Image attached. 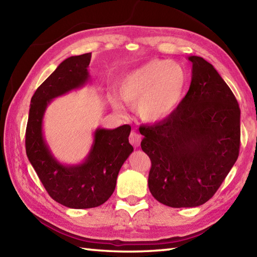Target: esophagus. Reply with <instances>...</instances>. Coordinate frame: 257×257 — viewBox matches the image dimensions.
<instances>
[{
    "instance_id": "obj_1",
    "label": "esophagus",
    "mask_w": 257,
    "mask_h": 257,
    "mask_svg": "<svg viewBox=\"0 0 257 257\" xmlns=\"http://www.w3.org/2000/svg\"><path fill=\"white\" fill-rule=\"evenodd\" d=\"M129 143L134 147H139L141 143V136L138 133L133 132L129 136Z\"/></svg>"
}]
</instances>
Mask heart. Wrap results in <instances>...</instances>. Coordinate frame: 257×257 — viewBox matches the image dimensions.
<instances>
[{"label": "heart", "mask_w": 257, "mask_h": 257, "mask_svg": "<svg viewBox=\"0 0 257 257\" xmlns=\"http://www.w3.org/2000/svg\"><path fill=\"white\" fill-rule=\"evenodd\" d=\"M187 73L181 65L167 59H152L127 74L120 81V96L129 105H137L139 118L146 122L170 116L182 100ZM114 108L123 111L119 102Z\"/></svg>", "instance_id": "heart-1"}]
</instances>
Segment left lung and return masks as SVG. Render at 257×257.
Here are the masks:
<instances>
[{
	"label": "left lung",
	"instance_id": "1",
	"mask_svg": "<svg viewBox=\"0 0 257 257\" xmlns=\"http://www.w3.org/2000/svg\"><path fill=\"white\" fill-rule=\"evenodd\" d=\"M192 77L187 95L168 118L139 128L149 156L148 185L160 203L195 207L209 201L236 162L239 110L235 96L216 69L189 56Z\"/></svg>",
	"mask_w": 257,
	"mask_h": 257
}]
</instances>
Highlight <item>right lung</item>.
Masks as SVG:
<instances>
[{
	"label": "right lung",
	"instance_id": "1",
	"mask_svg": "<svg viewBox=\"0 0 257 257\" xmlns=\"http://www.w3.org/2000/svg\"><path fill=\"white\" fill-rule=\"evenodd\" d=\"M91 53L70 56L58 65L31 99L26 127V155L46 191L58 203L69 209H90L110 198L118 173L134 151L129 144L132 127L97 128L88 155L80 163L59 162L43 133V119L51 101L81 88L90 79L88 66Z\"/></svg>",
	"mask_w": 257,
	"mask_h": 257
}]
</instances>
